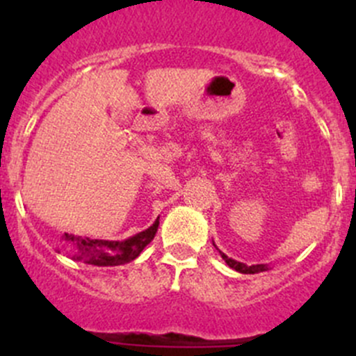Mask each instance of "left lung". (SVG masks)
Instances as JSON below:
<instances>
[{
  "label": "left lung",
  "mask_w": 356,
  "mask_h": 356,
  "mask_svg": "<svg viewBox=\"0 0 356 356\" xmlns=\"http://www.w3.org/2000/svg\"><path fill=\"white\" fill-rule=\"evenodd\" d=\"M220 254H222V258H224L225 264H227L229 267L234 268V270H238V272H241V274H258V272H265V270H267V267H265L264 264L251 265V267H248V265L241 264V261H236V260H232V258H229L227 254H224V253H222V251H220Z\"/></svg>",
  "instance_id": "obj_1"
}]
</instances>
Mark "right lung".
<instances>
[{"label": "right lung", "instance_id": "right-lung-1", "mask_svg": "<svg viewBox=\"0 0 356 356\" xmlns=\"http://www.w3.org/2000/svg\"><path fill=\"white\" fill-rule=\"evenodd\" d=\"M158 225L160 222H155L152 227L146 231L139 232V234L132 236V238L125 239V241H103V239H91V238H77L74 234L63 236L67 243H70L74 248L72 258L74 260L86 264L96 265V267H113V265H124L132 261L134 258L139 257L146 245L152 243L155 238Z\"/></svg>", "mask_w": 356, "mask_h": 356}]
</instances>
